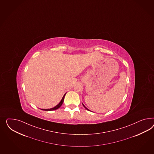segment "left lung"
<instances>
[{"mask_svg": "<svg viewBox=\"0 0 154 154\" xmlns=\"http://www.w3.org/2000/svg\"><path fill=\"white\" fill-rule=\"evenodd\" d=\"M82 104H83V105L84 107H85V109H87V110H89V111H90V110H89V109H87V107H85V106H84V104H83V103H82Z\"/></svg>", "mask_w": 154, "mask_h": 154, "instance_id": "8db88e82", "label": "left lung"}]
</instances>
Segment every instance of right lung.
Masks as SVG:
<instances>
[{"label":"right lung","mask_w":154,"mask_h":154,"mask_svg":"<svg viewBox=\"0 0 154 154\" xmlns=\"http://www.w3.org/2000/svg\"><path fill=\"white\" fill-rule=\"evenodd\" d=\"M66 94V93L63 95V96L62 97V98L61 101L60 102V103H59L57 105L54 106L53 108H51V109H41V110H44V111H52V110H57L58 108H60V107L62 105V103H63V100H64V98H65V96Z\"/></svg>","instance_id":"add662e5"}]
</instances>
